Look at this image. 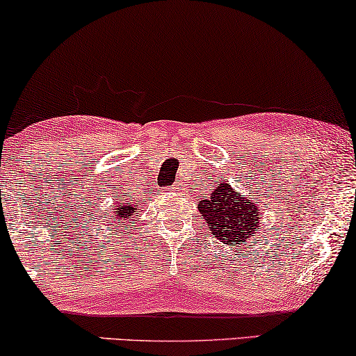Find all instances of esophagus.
I'll list each match as a JSON object with an SVG mask.
<instances>
[{
    "instance_id": "obj_1",
    "label": "esophagus",
    "mask_w": 356,
    "mask_h": 356,
    "mask_svg": "<svg viewBox=\"0 0 356 356\" xmlns=\"http://www.w3.org/2000/svg\"><path fill=\"white\" fill-rule=\"evenodd\" d=\"M175 189H178V188H175Z\"/></svg>"
}]
</instances>
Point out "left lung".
Returning <instances> with one entry per match:
<instances>
[{
  "label": "left lung",
  "instance_id": "obj_1",
  "mask_svg": "<svg viewBox=\"0 0 356 356\" xmlns=\"http://www.w3.org/2000/svg\"><path fill=\"white\" fill-rule=\"evenodd\" d=\"M211 235L223 245H241L259 232L262 212L256 202L243 197L232 184L220 183L211 197L197 204Z\"/></svg>",
  "mask_w": 356,
  "mask_h": 356
}]
</instances>
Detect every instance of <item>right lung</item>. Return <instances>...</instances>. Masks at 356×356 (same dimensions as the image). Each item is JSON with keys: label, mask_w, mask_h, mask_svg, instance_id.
Wrapping results in <instances>:
<instances>
[{"label": "right lung", "mask_w": 356, "mask_h": 356, "mask_svg": "<svg viewBox=\"0 0 356 356\" xmlns=\"http://www.w3.org/2000/svg\"><path fill=\"white\" fill-rule=\"evenodd\" d=\"M136 211H138V207H136L133 202H120L118 199H116V204L111 212L115 213L113 217L116 218V223H118V225H124V220H131V217L134 216Z\"/></svg>", "instance_id": "1"}]
</instances>
